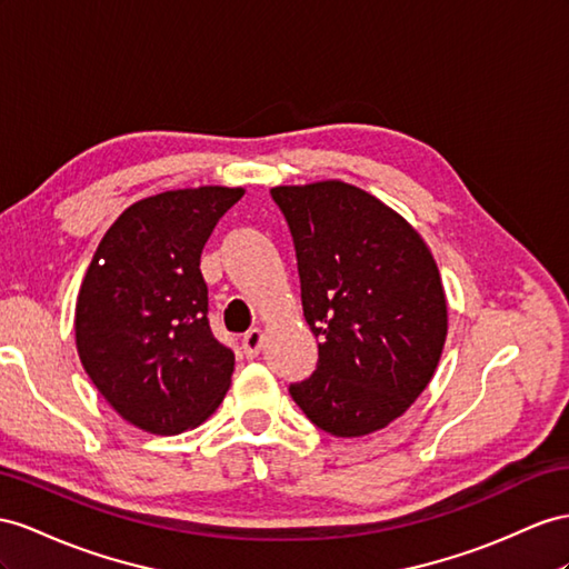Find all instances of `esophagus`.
I'll use <instances>...</instances> for the list:
<instances>
[{
    "label": "esophagus",
    "mask_w": 569,
    "mask_h": 569,
    "mask_svg": "<svg viewBox=\"0 0 569 569\" xmlns=\"http://www.w3.org/2000/svg\"><path fill=\"white\" fill-rule=\"evenodd\" d=\"M261 343H264V331L261 329H250L242 337V351L247 358H257L259 351H261Z\"/></svg>",
    "instance_id": "34e87169"
}]
</instances>
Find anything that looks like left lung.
<instances>
[{
    "instance_id": "obj_1",
    "label": "left lung",
    "mask_w": 569,
    "mask_h": 569,
    "mask_svg": "<svg viewBox=\"0 0 569 569\" xmlns=\"http://www.w3.org/2000/svg\"><path fill=\"white\" fill-rule=\"evenodd\" d=\"M293 236L317 370L290 397L317 428H387L430 385L447 339L440 271L418 230L341 180L271 189Z\"/></svg>"
}]
</instances>
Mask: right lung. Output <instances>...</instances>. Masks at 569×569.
<instances>
[{
  "instance_id": "1",
  "label": "right lung",
  "mask_w": 569,
  "mask_h": 569,
  "mask_svg": "<svg viewBox=\"0 0 569 569\" xmlns=\"http://www.w3.org/2000/svg\"><path fill=\"white\" fill-rule=\"evenodd\" d=\"M242 187L146 197L110 226L77 298L83 370L127 423L178 435L223 401L236 356L209 327L199 259Z\"/></svg>"
}]
</instances>
